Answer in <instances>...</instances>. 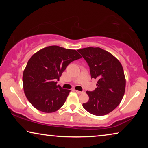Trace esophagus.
I'll use <instances>...</instances> for the list:
<instances>
[{
	"mask_svg": "<svg viewBox=\"0 0 148 148\" xmlns=\"http://www.w3.org/2000/svg\"><path fill=\"white\" fill-rule=\"evenodd\" d=\"M75 91H76L77 94H79V95H80V94H82V93H83V91H77V90H75Z\"/></svg>",
	"mask_w": 148,
	"mask_h": 148,
	"instance_id": "esophagus-1",
	"label": "esophagus"
}]
</instances>
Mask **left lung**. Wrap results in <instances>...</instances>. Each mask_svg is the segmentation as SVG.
I'll return each instance as SVG.
<instances>
[{"instance_id":"left-lung-1","label":"left lung","mask_w":148,"mask_h":148,"mask_svg":"<svg viewBox=\"0 0 148 148\" xmlns=\"http://www.w3.org/2000/svg\"><path fill=\"white\" fill-rule=\"evenodd\" d=\"M77 51L88 63L91 78L97 79L95 91H86L89 99L83 107L95 116L109 114L120 104L125 94L126 79L121 62L100 47H85Z\"/></svg>"}]
</instances>
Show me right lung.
<instances>
[{"mask_svg":"<svg viewBox=\"0 0 148 148\" xmlns=\"http://www.w3.org/2000/svg\"><path fill=\"white\" fill-rule=\"evenodd\" d=\"M82 57L75 49L57 46L46 47L32 55L23 74L24 92L35 108L45 113L63 106L71 90L57 86L68 65Z\"/></svg>","mask_w":148,"mask_h":148,"instance_id":"right-lung-1","label":"right lung"}]
</instances>
